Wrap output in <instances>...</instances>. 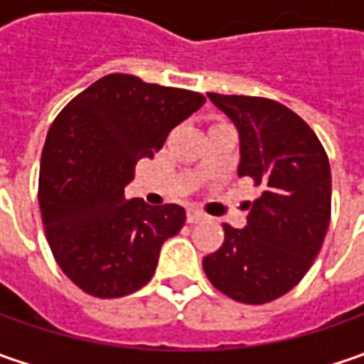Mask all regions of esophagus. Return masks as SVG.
Returning a JSON list of instances; mask_svg holds the SVG:
<instances>
[{"instance_id":"obj_1","label":"esophagus","mask_w":364,"mask_h":364,"mask_svg":"<svg viewBox=\"0 0 364 364\" xmlns=\"http://www.w3.org/2000/svg\"><path fill=\"white\" fill-rule=\"evenodd\" d=\"M186 218H188V223H198V220H204L206 215H204L203 210H198V208H188Z\"/></svg>"}]
</instances>
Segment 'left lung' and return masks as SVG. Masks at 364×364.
Masks as SVG:
<instances>
[{
    "instance_id": "1",
    "label": "left lung",
    "mask_w": 364,
    "mask_h": 364,
    "mask_svg": "<svg viewBox=\"0 0 364 364\" xmlns=\"http://www.w3.org/2000/svg\"><path fill=\"white\" fill-rule=\"evenodd\" d=\"M239 133V178L261 194L243 229L223 225L225 243L203 259L210 284L243 304L287 294L312 267L330 223L328 156L306 121L263 97L206 92Z\"/></svg>"
}]
</instances>
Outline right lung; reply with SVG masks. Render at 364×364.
<instances>
[{"mask_svg":"<svg viewBox=\"0 0 364 364\" xmlns=\"http://www.w3.org/2000/svg\"><path fill=\"white\" fill-rule=\"evenodd\" d=\"M203 95L107 75L54 119L40 161V210L56 263L95 298L137 291L166 239L184 227L178 204L125 198L135 164L204 105Z\"/></svg>","mask_w":364,"mask_h":364,"instance_id":"right-lung-1","label":"right lung"}]
</instances>
